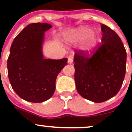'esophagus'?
I'll list each match as a JSON object with an SVG mask.
<instances>
[{
	"label": "esophagus",
	"mask_w": 132,
	"mask_h": 132,
	"mask_svg": "<svg viewBox=\"0 0 132 132\" xmlns=\"http://www.w3.org/2000/svg\"><path fill=\"white\" fill-rule=\"evenodd\" d=\"M72 62H73V60H72V57H71V56L68 57V63H69V64H72Z\"/></svg>",
	"instance_id": "1"
}]
</instances>
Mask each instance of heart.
<instances>
[{
    "instance_id": "obj_1",
    "label": "heart",
    "mask_w": 132,
    "mask_h": 132,
    "mask_svg": "<svg viewBox=\"0 0 132 132\" xmlns=\"http://www.w3.org/2000/svg\"><path fill=\"white\" fill-rule=\"evenodd\" d=\"M91 33V31L87 28H81L77 31L75 35L69 38V40L73 42H79V41H82L86 38ZM95 42H96V38L94 36H92L89 38V40L86 46V49L87 51H90L92 49L94 46Z\"/></svg>"
}]
</instances>
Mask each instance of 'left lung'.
Wrapping results in <instances>:
<instances>
[{"instance_id": "left-lung-1", "label": "left lung", "mask_w": 132, "mask_h": 132, "mask_svg": "<svg viewBox=\"0 0 132 132\" xmlns=\"http://www.w3.org/2000/svg\"><path fill=\"white\" fill-rule=\"evenodd\" d=\"M101 43L93 51L76 50L75 80L78 93L84 99L100 103L115 96L126 72L127 52L120 38L101 23Z\"/></svg>"}]
</instances>
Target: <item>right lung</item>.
Here are the masks:
<instances>
[{"instance_id":"obj_1","label":"right lung","mask_w":132,"mask_h":132,"mask_svg":"<svg viewBox=\"0 0 132 132\" xmlns=\"http://www.w3.org/2000/svg\"><path fill=\"white\" fill-rule=\"evenodd\" d=\"M52 26L46 23L27 25L15 38L10 50L7 69L12 87L28 102L46 101L53 95L56 79L68 59H45L42 52L44 32Z\"/></svg>"}]
</instances>
